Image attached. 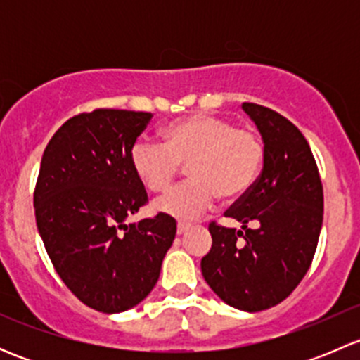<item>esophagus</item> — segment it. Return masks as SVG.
Listing matches in <instances>:
<instances>
[{"mask_svg":"<svg viewBox=\"0 0 360 360\" xmlns=\"http://www.w3.org/2000/svg\"><path fill=\"white\" fill-rule=\"evenodd\" d=\"M190 228H191V224H188V223H177V235L186 233V231L190 230Z\"/></svg>","mask_w":360,"mask_h":360,"instance_id":"1","label":"esophagus"}]
</instances>
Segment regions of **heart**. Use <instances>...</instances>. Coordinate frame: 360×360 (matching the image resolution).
<instances>
[{"mask_svg": "<svg viewBox=\"0 0 360 360\" xmlns=\"http://www.w3.org/2000/svg\"><path fill=\"white\" fill-rule=\"evenodd\" d=\"M160 136L162 144H134L130 165L151 193H165L186 165L190 179L155 203L158 212L176 219H197L212 207L217 195L223 200L244 197L264 162L261 137L223 116H186L163 127Z\"/></svg>", "mask_w": 360, "mask_h": 360, "instance_id": "heart-1", "label": "heart"}]
</instances>
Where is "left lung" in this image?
Instances as JSON below:
<instances>
[{
    "label": "left lung",
    "mask_w": 360,
    "mask_h": 360,
    "mask_svg": "<svg viewBox=\"0 0 360 360\" xmlns=\"http://www.w3.org/2000/svg\"><path fill=\"white\" fill-rule=\"evenodd\" d=\"M259 129L264 163L252 188L224 216L241 230L209 224L212 248L202 275L230 307L261 311L275 307L307 275L324 216L317 163L303 134L285 116L254 103L242 104ZM257 226L248 228V223Z\"/></svg>",
    "instance_id": "1"
}]
</instances>
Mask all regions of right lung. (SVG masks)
<instances>
[{
  "label": "right lung",
  "instance_id": "1",
  "mask_svg": "<svg viewBox=\"0 0 360 360\" xmlns=\"http://www.w3.org/2000/svg\"><path fill=\"white\" fill-rule=\"evenodd\" d=\"M151 118L106 108L72 116L46 144L36 181V224L53 268L103 314L129 310L151 292L176 237V221L163 212L125 224L148 203L130 150Z\"/></svg>",
  "mask_w": 360,
  "mask_h": 360
}]
</instances>
